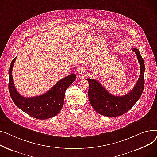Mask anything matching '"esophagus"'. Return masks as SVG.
Returning <instances> with one entry per match:
<instances>
[{
	"label": "esophagus",
	"instance_id": "obj_1",
	"mask_svg": "<svg viewBox=\"0 0 157 157\" xmlns=\"http://www.w3.org/2000/svg\"><path fill=\"white\" fill-rule=\"evenodd\" d=\"M78 73H79L80 75H84V76H86L87 75V72H86V70L85 69H80L78 71Z\"/></svg>",
	"mask_w": 157,
	"mask_h": 157
}]
</instances>
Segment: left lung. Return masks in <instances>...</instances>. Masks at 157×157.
Segmentation results:
<instances>
[{"mask_svg":"<svg viewBox=\"0 0 157 157\" xmlns=\"http://www.w3.org/2000/svg\"><path fill=\"white\" fill-rule=\"evenodd\" d=\"M132 50L136 53L140 64V75L136 86L128 94L122 96L112 95L96 80L87 78L90 103L99 114L106 117L121 116L127 112L140 98L144 86V63L140 51L136 48Z\"/></svg>","mask_w":157,"mask_h":157,"instance_id":"1","label":"left lung"}]
</instances>
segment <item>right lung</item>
<instances>
[{
	"label": "right lung",
	"instance_id": "1",
	"mask_svg": "<svg viewBox=\"0 0 157 157\" xmlns=\"http://www.w3.org/2000/svg\"><path fill=\"white\" fill-rule=\"evenodd\" d=\"M16 57L12 61L9 70V90L14 103L30 116L36 119L45 120L56 116L64 104L66 90L76 79L75 73L58 81L47 93L40 96L26 98L16 90L12 71Z\"/></svg>",
	"mask_w": 157,
	"mask_h": 157
}]
</instances>
